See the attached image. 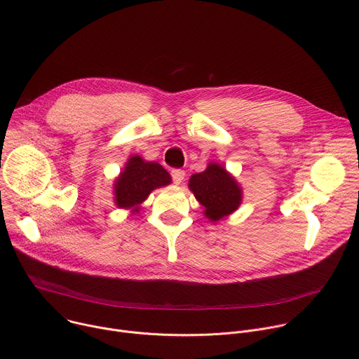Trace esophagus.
<instances>
[{
  "label": "esophagus",
  "mask_w": 359,
  "mask_h": 359,
  "mask_svg": "<svg viewBox=\"0 0 359 359\" xmlns=\"http://www.w3.org/2000/svg\"><path fill=\"white\" fill-rule=\"evenodd\" d=\"M184 176H186V173H184V170H182V169H175V170H172V177H173V182H175L176 184H180V183L183 182Z\"/></svg>",
  "instance_id": "esophagus-1"
}]
</instances>
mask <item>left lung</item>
I'll list each match as a JSON object with an SVG mask.
<instances>
[{"instance_id": "8db88e82", "label": "left lung", "mask_w": 359, "mask_h": 359, "mask_svg": "<svg viewBox=\"0 0 359 359\" xmlns=\"http://www.w3.org/2000/svg\"><path fill=\"white\" fill-rule=\"evenodd\" d=\"M189 189L204 208L203 215L216 223L233 215L243 201V189L220 163L210 162L204 172L191 175Z\"/></svg>"}]
</instances>
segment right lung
<instances>
[{
    "label": "right lung",
    "instance_id": "add662e5",
    "mask_svg": "<svg viewBox=\"0 0 359 359\" xmlns=\"http://www.w3.org/2000/svg\"><path fill=\"white\" fill-rule=\"evenodd\" d=\"M172 183L168 170L158 162H147L140 155H132L114 182V200L118 209L139 213L140 204L159 187Z\"/></svg>",
    "mask_w": 359,
    "mask_h": 359
}]
</instances>
